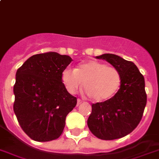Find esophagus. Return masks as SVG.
<instances>
[{
	"label": "esophagus",
	"instance_id": "obj_1",
	"mask_svg": "<svg viewBox=\"0 0 159 159\" xmlns=\"http://www.w3.org/2000/svg\"><path fill=\"white\" fill-rule=\"evenodd\" d=\"M82 102V100L79 99V98H78V99H77V106H79V105L81 104Z\"/></svg>",
	"mask_w": 159,
	"mask_h": 159
}]
</instances>
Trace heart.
Here are the masks:
<instances>
[{"label": "heart", "instance_id": "1", "mask_svg": "<svg viewBox=\"0 0 159 159\" xmlns=\"http://www.w3.org/2000/svg\"><path fill=\"white\" fill-rule=\"evenodd\" d=\"M61 81L69 94H74L83 86L89 98L94 102L110 99L120 86L121 76L116 68L97 61L78 65L76 69L65 68Z\"/></svg>", "mask_w": 159, "mask_h": 159}]
</instances>
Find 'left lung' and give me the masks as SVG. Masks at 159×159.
<instances>
[{
	"instance_id": "1",
	"label": "left lung",
	"mask_w": 159,
	"mask_h": 159,
	"mask_svg": "<svg viewBox=\"0 0 159 159\" xmlns=\"http://www.w3.org/2000/svg\"><path fill=\"white\" fill-rule=\"evenodd\" d=\"M96 58L116 68L121 83L110 99L92 105L87 125L99 139H119L132 133L141 121L146 105L145 79L135 64L117 55L106 53Z\"/></svg>"
}]
</instances>
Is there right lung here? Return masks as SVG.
<instances>
[{
	"mask_svg": "<svg viewBox=\"0 0 159 159\" xmlns=\"http://www.w3.org/2000/svg\"><path fill=\"white\" fill-rule=\"evenodd\" d=\"M71 61L66 55L42 53L30 57L17 70L14 111L22 130L34 141L58 138L77 104L61 81L62 71Z\"/></svg>",
	"mask_w": 159,
	"mask_h": 159,
	"instance_id": "add662e5",
	"label": "right lung"
}]
</instances>
